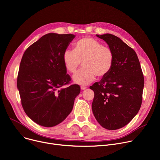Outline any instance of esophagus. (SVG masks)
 <instances>
[{"instance_id":"obj_1","label":"esophagus","mask_w":160,"mask_h":160,"mask_svg":"<svg viewBox=\"0 0 160 160\" xmlns=\"http://www.w3.org/2000/svg\"><path fill=\"white\" fill-rule=\"evenodd\" d=\"M87 87H85V86H83V85L81 86V89L82 90H86V89H87Z\"/></svg>"}]
</instances>
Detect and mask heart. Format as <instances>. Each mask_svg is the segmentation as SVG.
<instances>
[{"mask_svg": "<svg viewBox=\"0 0 160 160\" xmlns=\"http://www.w3.org/2000/svg\"><path fill=\"white\" fill-rule=\"evenodd\" d=\"M67 70L75 73L82 62V68L73 76V80L79 84H88L95 76L102 78L112 70L114 63L112 49L104 46L97 40L84 37L75 42L73 50L66 49L63 55Z\"/></svg>", "mask_w": 160, "mask_h": 160, "instance_id": "obj_1", "label": "heart"}]
</instances>
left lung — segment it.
Here are the masks:
<instances>
[{
  "label": "left lung",
  "instance_id": "left-lung-1",
  "mask_svg": "<svg viewBox=\"0 0 160 160\" xmlns=\"http://www.w3.org/2000/svg\"><path fill=\"white\" fill-rule=\"evenodd\" d=\"M114 53L112 70L90 87L94 92L92 108L104 128L116 130L134 117L142 102L144 78L137 53L117 36L97 34Z\"/></svg>",
  "mask_w": 160,
  "mask_h": 160
}]
</instances>
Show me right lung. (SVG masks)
<instances>
[{
    "mask_svg": "<svg viewBox=\"0 0 160 160\" xmlns=\"http://www.w3.org/2000/svg\"><path fill=\"white\" fill-rule=\"evenodd\" d=\"M74 34L48 33L30 45L21 59L17 77L22 108L36 124L53 127L72 112L81 92L71 82L63 55Z\"/></svg>",
    "mask_w": 160,
    "mask_h": 160,
    "instance_id": "right-lung-1",
    "label": "right lung"
}]
</instances>
